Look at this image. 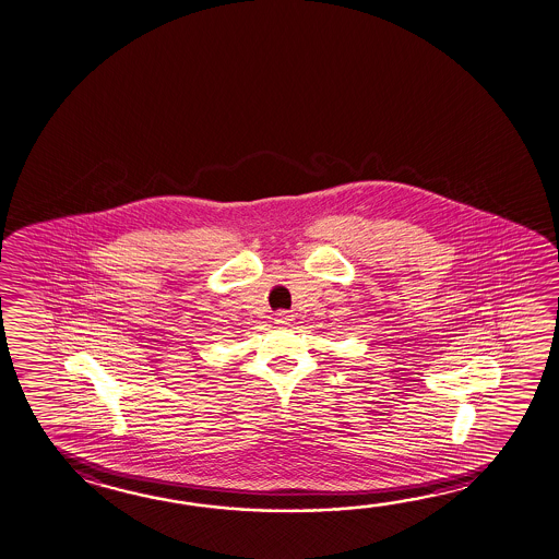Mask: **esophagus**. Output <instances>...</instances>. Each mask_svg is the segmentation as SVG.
Here are the masks:
<instances>
[{
    "instance_id": "34e87169",
    "label": "esophagus",
    "mask_w": 559,
    "mask_h": 559,
    "mask_svg": "<svg viewBox=\"0 0 559 559\" xmlns=\"http://www.w3.org/2000/svg\"><path fill=\"white\" fill-rule=\"evenodd\" d=\"M293 313L286 312V310H281V312L275 313L276 323H283V325H288V323H293Z\"/></svg>"
}]
</instances>
